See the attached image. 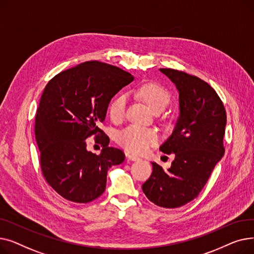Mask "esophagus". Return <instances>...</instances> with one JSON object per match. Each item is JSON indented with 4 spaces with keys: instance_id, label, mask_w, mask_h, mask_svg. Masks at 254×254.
<instances>
[{
    "instance_id": "34e87169",
    "label": "esophagus",
    "mask_w": 254,
    "mask_h": 254,
    "mask_svg": "<svg viewBox=\"0 0 254 254\" xmlns=\"http://www.w3.org/2000/svg\"><path fill=\"white\" fill-rule=\"evenodd\" d=\"M127 158L129 159V161H132V162H136V161H139V159H140L139 156L132 155V154H128V155H127Z\"/></svg>"
}]
</instances>
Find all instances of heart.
Masks as SVG:
<instances>
[{
  "mask_svg": "<svg viewBox=\"0 0 254 254\" xmlns=\"http://www.w3.org/2000/svg\"><path fill=\"white\" fill-rule=\"evenodd\" d=\"M139 96L155 112L165 109L170 101L168 90L156 83H146L138 89ZM127 96L122 95L115 98L109 107V114L114 123H119L125 118L127 108ZM118 143L127 151L135 154H142L153 146L158 136L156 131L139 126H129L118 134Z\"/></svg>",
  "mask_w": 254,
  "mask_h": 254,
  "instance_id": "b5f03b06",
  "label": "heart"
}]
</instances>
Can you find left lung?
<instances>
[{
	"label": "left lung",
	"mask_w": 254,
	"mask_h": 254,
	"mask_svg": "<svg viewBox=\"0 0 254 254\" xmlns=\"http://www.w3.org/2000/svg\"><path fill=\"white\" fill-rule=\"evenodd\" d=\"M159 71L179 92V117L159 147L164 153H174L175 159L167 171L152 163V174L142 190L153 204L173 209L198 195L223 156L226 112L216 91L204 80L174 69Z\"/></svg>",
	"instance_id": "left-lung-1"
}]
</instances>
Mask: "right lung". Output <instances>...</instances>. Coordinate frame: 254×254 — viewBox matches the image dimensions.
I'll use <instances>...</instances> for the list:
<instances>
[{"mask_svg": "<svg viewBox=\"0 0 254 254\" xmlns=\"http://www.w3.org/2000/svg\"><path fill=\"white\" fill-rule=\"evenodd\" d=\"M132 80L115 65L90 61L59 73L45 86L35 122L40 166L64 198L80 204L96 199L105 191L109 168L125 161L100 126L111 99ZM92 134L103 146L99 156L86 149Z\"/></svg>", "mask_w": 254, "mask_h": 254, "instance_id": "1", "label": "right lung"}]
</instances>
